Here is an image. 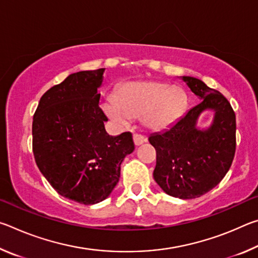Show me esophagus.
<instances>
[{"label": "esophagus", "instance_id": "34e87169", "mask_svg": "<svg viewBox=\"0 0 258 258\" xmlns=\"http://www.w3.org/2000/svg\"><path fill=\"white\" fill-rule=\"evenodd\" d=\"M133 140H134V143H135V146H141L142 143H145L146 141H147V139L143 137V135H141V134H133Z\"/></svg>", "mask_w": 258, "mask_h": 258}]
</instances>
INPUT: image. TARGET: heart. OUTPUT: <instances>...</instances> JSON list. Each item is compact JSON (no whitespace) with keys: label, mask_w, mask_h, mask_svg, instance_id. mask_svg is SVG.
I'll return each mask as SVG.
<instances>
[{"label":"heart","mask_w":258,"mask_h":258,"mask_svg":"<svg viewBox=\"0 0 258 258\" xmlns=\"http://www.w3.org/2000/svg\"><path fill=\"white\" fill-rule=\"evenodd\" d=\"M185 106L181 89L166 83L146 81L128 82L117 90L115 99L103 104L109 117L126 124L141 116L143 127L151 132H161L175 123Z\"/></svg>","instance_id":"obj_1"}]
</instances>
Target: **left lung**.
<instances>
[{"label": "left lung", "instance_id": "8db88e82", "mask_svg": "<svg viewBox=\"0 0 258 258\" xmlns=\"http://www.w3.org/2000/svg\"><path fill=\"white\" fill-rule=\"evenodd\" d=\"M200 101L175 124L161 133L151 134L156 149L154 178L172 197L194 199L220 183L232 164L235 152V113L223 94L203 81L182 76ZM213 110L211 126L197 127L199 116Z\"/></svg>", "mask_w": 258, "mask_h": 258}]
</instances>
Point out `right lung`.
<instances>
[{"label": "right lung", "instance_id": "1", "mask_svg": "<svg viewBox=\"0 0 258 258\" xmlns=\"http://www.w3.org/2000/svg\"><path fill=\"white\" fill-rule=\"evenodd\" d=\"M104 68L74 73L42 95L33 118L37 167L62 197L98 204L119 181L120 165L134 150L132 133L110 137L99 106Z\"/></svg>", "mask_w": 258, "mask_h": 258}]
</instances>
